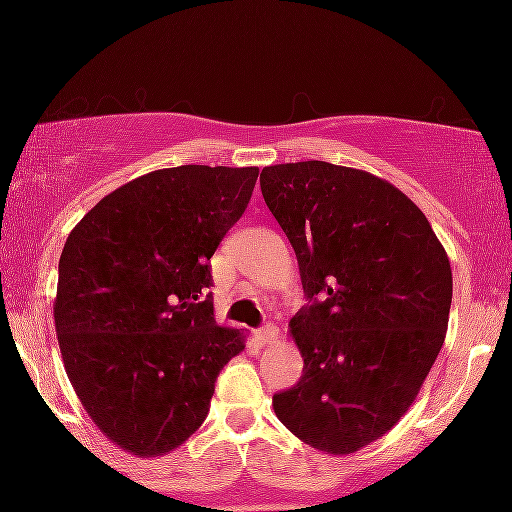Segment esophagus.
I'll return each mask as SVG.
<instances>
[{
  "mask_svg": "<svg viewBox=\"0 0 512 512\" xmlns=\"http://www.w3.org/2000/svg\"><path fill=\"white\" fill-rule=\"evenodd\" d=\"M276 337H279V327L272 325V322H269V325H264L262 330L255 332V339H257V342H260L262 346L276 342Z\"/></svg>",
  "mask_w": 512,
  "mask_h": 512,
  "instance_id": "esophagus-1",
  "label": "esophagus"
}]
</instances>
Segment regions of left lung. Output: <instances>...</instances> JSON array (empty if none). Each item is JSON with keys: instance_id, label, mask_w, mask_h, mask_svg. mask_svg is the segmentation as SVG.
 <instances>
[{"instance_id": "left-lung-1", "label": "left lung", "mask_w": 512, "mask_h": 512, "mask_svg": "<svg viewBox=\"0 0 512 512\" xmlns=\"http://www.w3.org/2000/svg\"><path fill=\"white\" fill-rule=\"evenodd\" d=\"M260 187L313 301L289 325L303 375L274 414L310 448L351 455L407 414L443 349L448 252L424 211L366 170L279 163Z\"/></svg>"}]
</instances>
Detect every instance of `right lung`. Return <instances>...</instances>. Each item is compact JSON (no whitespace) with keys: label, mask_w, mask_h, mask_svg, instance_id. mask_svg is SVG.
<instances>
[{"label":"right lung","mask_w":512,"mask_h":512,"mask_svg":"<svg viewBox=\"0 0 512 512\" xmlns=\"http://www.w3.org/2000/svg\"><path fill=\"white\" fill-rule=\"evenodd\" d=\"M260 168L178 166L105 195L60 257L55 330L64 370L117 448L158 457L202 426L245 334L221 327L209 260Z\"/></svg>","instance_id":"obj_1"}]
</instances>
